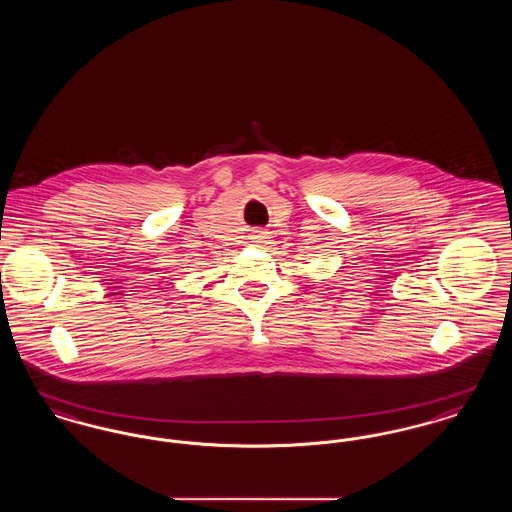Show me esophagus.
<instances>
[{
  "label": "esophagus",
  "mask_w": 512,
  "mask_h": 512,
  "mask_svg": "<svg viewBox=\"0 0 512 512\" xmlns=\"http://www.w3.org/2000/svg\"><path fill=\"white\" fill-rule=\"evenodd\" d=\"M251 240H253L255 244H263V242H267V232H263V230H255V232H253V236H251Z\"/></svg>",
  "instance_id": "1"
}]
</instances>
